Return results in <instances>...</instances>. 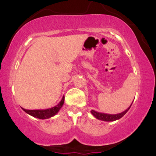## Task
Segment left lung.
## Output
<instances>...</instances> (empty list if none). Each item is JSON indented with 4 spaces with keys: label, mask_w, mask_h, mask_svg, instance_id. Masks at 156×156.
Returning <instances> with one entry per match:
<instances>
[{
    "label": "left lung",
    "mask_w": 156,
    "mask_h": 156,
    "mask_svg": "<svg viewBox=\"0 0 156 156\" xmlns=\"http://www.w3.org/2000/svg\"><path fill=\"white\" fill-rule=\"evenodd\" d=\"M132 105V104H131ZM131 105L128 107V108H127L126 110L122 112V113H119V114H104V113H101V112H98L96 111L92 110L91 111V113L94 117L97 118L98 119H100V120H103V121H105V122H113L117 120V119H120L128 112V111L129 110Z\"/></svg>",
    "instance_id": "obj_1"
}]
</instances>
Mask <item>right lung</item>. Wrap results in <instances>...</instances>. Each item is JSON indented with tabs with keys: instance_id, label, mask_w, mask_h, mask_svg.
<instances>
[{
	"instance_id": "right-lung-1",
	"label": "right lung",
	"mask_w": 156,
	"mask_h": 156,
	"mask_svg": "<svg viewBox=\"0 0 156 156\" xmlns=\"http://www.w3.org/2000/svg\"><path fill=\"white\" fill-rule=\"evenodd\" d=\"M64 96H63L62 101L59 102L58 105H56L54 107H52V108L48 109H39V110H28V109H25L23 108H22L25 112L34 117L38 118V119H48V118H51L55 116L57 113L59 112L61 108H62V105L64 104Z\"/></svg>"
}]
</instances>
